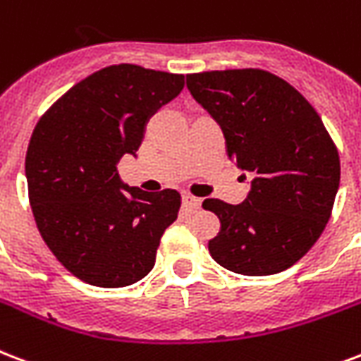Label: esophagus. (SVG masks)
I'll return each instance as SVG.
<instances>
[{
	"label": "esophagus",
	"mask_w": 361,
	"mask_h": 361,
	"mask_svg": "<svg viewBox=\"0 0 361 361\" xmlns=\"http://www.w3.org/2000/svg\"><path fill=\"white\" fill-rule=\"evenodd\" d=\"M181 200H183V204H185L187 208L192 212L199 210L200 204H202V200L197 199V197H192V195H183V197H181Z\"/></svg>",
	"instance_id": "34e87169"
}]
</instances>
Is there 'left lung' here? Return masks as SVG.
I'll list each match as a JSON object with an SVG mask.
<instances>
[{
	"label": "left lung",
	"instance_id": "8db88e82",
	"mask_svg": "<svg viewBox=\"0 0 361 361\" xmlns=\"http://www.w3.org/2000/svg\"><path fill=\"white\" fill-rule=\"evenodd\" d=\"M187 89L221 126L231 161L254 176L240 204L202 202L221 221L210 255L244 276L290 269L320 238L339 189V153L320 115L263 70L191 73Z\"/></svg>",
	"mask_w": 361,
	"mask_h": 361
}]
</instances>
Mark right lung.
Masks as SVG:
<instances>
[{
  "mask_svg": "<svg viewBox=\"0 0 361 361\" xmlns=\"http://www.w3.org/2000/svg\"><path fill=\"white\" fill-rule=\"evenodd\" d=\"M183 85L178 73L109 66L71 87L35 126L26 153L35 224L54 257L82 282L123 288L155 265L180 192L126 185L117 164L136 157L149 119Z\"/></svg>",
  "mask_w": 361,
  "mask_h": 361,
  "instance_id": "right-lung-1",
  "label": "right lung"
}]
</instances>
